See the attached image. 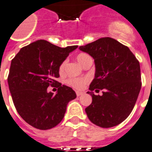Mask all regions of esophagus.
Instances as JSON below:
<instances>
[{"mask_svg":"<svg viewBox=\"0 0 152 152\" xmlns=\"http://www.w3.org/2000/svg\"><path fill=\"white\" fill-rule=\"evenodd\" d=\"M82 92H80V91H76V95L77 96H79L82 95Z\"/></svg>","mask_w":152,"mask_h":152,"instance_id":"34e87169","label":"esophagus"}]
</instances>
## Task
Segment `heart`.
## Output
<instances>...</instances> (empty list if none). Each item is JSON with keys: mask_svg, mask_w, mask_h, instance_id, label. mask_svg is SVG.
I'll use <instances>...</instances> for the list:
<instances>
[{"mask_svg": "<svg viewBox=\"0 0 152 152\" xmlns=\"http://www.w3.org/2000/svg\"><path fill=\"white\" fill-rule=\"evenodd\" d=\"M92 58L90 56L86 54V53H80L77 56V60L82 66L86 64L88 59H91ZM66 60H64L61 64L59 66V73H63L64 71L65 66L66 65ZM88 78L87 77H70L66 80V84L69 86L75 88V89H82L86 83H88Z\"/></svg>", "mask_w": 152, "mask_h": 152, "instance_id": "1", "label": "heart"}]
</instances>
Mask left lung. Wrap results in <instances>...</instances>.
<instances>
[{
  "label": "left lung",
  "mask_w": 152,
  "mask_h": 152,
  "mask_svg": "<svg viewBox=\"0 0 152 152\" xmlns=\"http://www.w3.org/2000/svg\"><path fill=\"white\" fill-rule=\"evenodd\" d=\"M80 50L94 59L95 77L87 93L93 98L86 108L88 119L102 128L117 126L132 112L141 88L140 63L127 46L111 37H102ZM93 90H103L96 96Z\"/></svg>",
  "instance_id": "obj_1"
}]
</instances>
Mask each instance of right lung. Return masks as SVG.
I'll list each match as a JSON object with an SVG mask.
<instances>
[{
    "label": "right lung",
    "instance_id": "1",
    "mask_svg": "<svg viewBox=\"0 0 152 152\" xmlns=\"http://www.w3.org/2000/svg\"><path fill=\"white\" fill-rule=\"evenodd\" d=\"M77 45L60 48L39 40L20 49L12 60L8 82L17 112L22 118L38 129L46 130L64 118L68 102L76 93L56 81L59 66ZM57 84V93L47 92Z\"/></svg>",
    "mask_w": 152,
    "mask_h": 152
}]
</instances>
